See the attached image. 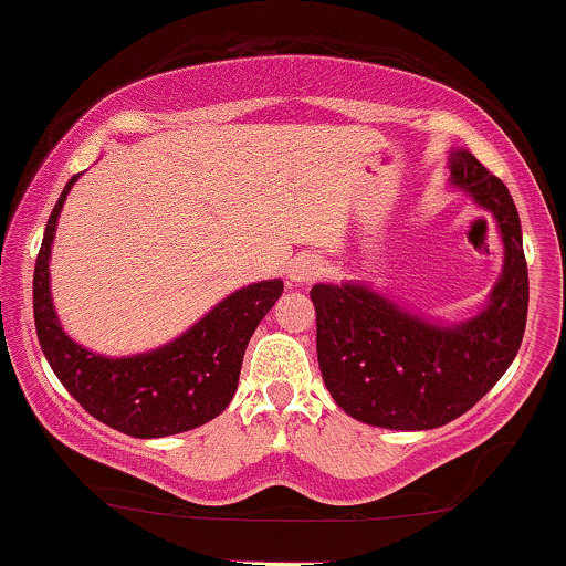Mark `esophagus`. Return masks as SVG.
I'll use <instances>...</instances> for the list:
<instances>
[{
  "mask_svg": "<svg viewBox=\"0 0 566 566\" xmlns=\"http://www.w3.org/2000/svg\"><path fill=\"white\" fill-rule=\"evenodd\" d=\"M322 271H324L322 258L301 255V258H295V261H292V265H290V279H295V282L305 284V282H314V279L319 276Z\"/></svg>",
  "mask_w": 566,
  "mask_h": 566,
  "instance_id": "obj_1",
  "label": "esophagus"
}]
</instances>
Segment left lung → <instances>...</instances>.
Here are the masks:
<instances>
[{"label":"left lung","mask_w":566,"mask_h":566,"mask_svg":"<svg viewBox=\"0 0 566 566\" xmlns=\"http://www.w3.org/2000/svg\"><path fill=\"white\" fill-rule=\"evenodd\" d=\"M447 167L450 186L492 212L503 239V269L476 316L426 319L361 282L311 287L324 386L343 412L367 426H447L503 378L522 346L530 276L516 205L465 148H452Z\"/></svg>","instance_id":"left-lung-1"}]
</instances>
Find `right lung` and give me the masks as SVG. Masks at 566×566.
I'll use <instances>...</instances> for the list:
<instances>
[{
	"instance_id": "right-lung-1",
	"label": "right lung",
	"mask_w": 566,
	"mask_h": 566,
	"mask_svg": "<svg viewBox=\"0 0 566 566\" xmlns=\"http://www.w3.org/2000/svg\"><path fill=\"white\" fill-rule=\"evenodd\" d=\"M57 197L34 265L36 337L57 380L101 423L135 439L191 431L218 418L239 386L244 348L261 319L282 297V279L247 284L165 346L133 356H103L66 335L50 292V252L63 201Z\"/></svg>"
}]
</instances>
